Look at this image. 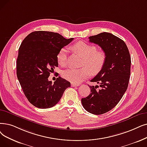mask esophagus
<instances>
[{
  "mask_svg": "<svg viewBox=\"0 0 147 147\" xmlns=\"http://www.w3.org/2000/svg\"><path fill=\"white\" fill-rule=\"evenodd\" d=\"M71 85L72 87H74V86H79V84H74V83H71Z\"/></svg>",
  "mask_w": 147,
  "mask_h": 147,
  "instance_id": "esophagus-1",
  "label": "esophagus"
}]
</instances>
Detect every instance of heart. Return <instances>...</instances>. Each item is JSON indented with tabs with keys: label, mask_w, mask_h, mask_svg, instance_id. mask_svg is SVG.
I'll return each mask as SVG.
<instances>
[{
	"label": "heart",
	"mask_w": 147,
	"mask_h": 147,
	"mask_svg": "<svg viewBox=\"0 0 147 147\" xmlns=\"http://www.w3.org/2000/svg\"><path fill=\"white\" fill-rule=\"evenodd\" d=\"M73 49L84 58L80 69L69 68L62 73V77L74 84L84 81L91 75L97 74L104 67L107 58L106 53L103 50H97V47L84 41H79L73 46ZM67 51L65 48L61 49L57 54L56 58L59 64L64 67L67 62Z\"/></svg>",
	"instance_id": "1"
}]
</instances>
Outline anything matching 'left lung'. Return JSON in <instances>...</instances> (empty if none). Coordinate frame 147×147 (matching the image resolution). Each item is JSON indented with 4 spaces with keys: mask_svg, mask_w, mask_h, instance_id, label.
<instances>
[{
    "mask_svg": "<svg viewBox=\"0 0 147 147\" xmlns=\"http://www.w3.org/2000/svg\"><path fill=\"white\" fill-rule=\"evenodd\" d=\"M89 42L98 45L106 53L105 64L91 82L100 85L89 86L91 94L82 98L84 109L94 115L112 110L120 101L128 87L131 58L124 41L108 32L89 37Z\"/></svg>",
    "mask_w": 147,
    "mask_h": 147,
    "instance_id": "left-lung-1",
    "label": "left lung"
}]
</instances>
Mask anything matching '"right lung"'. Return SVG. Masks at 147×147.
<instances>
[{
  "label": "right lung",
  "instance_id": "right-lung-1",
  "mask_svg": "<svg viewBox=\"0 0 147 147\" xmlns=\"http://www.w3.org/2000/svg\"><path fill=\"white\" fill-rule=\"evenodd\" d=\"M74 38L66 39L61 35L48 31H35L22 41L17 59V76L28 101L40 109L56 105L70 83L61 77L54 84L50 74L58 66L59 51Z\"/></svg>",
  "mask_w": 147,
  "mask_h": 147
}]
</instances>
